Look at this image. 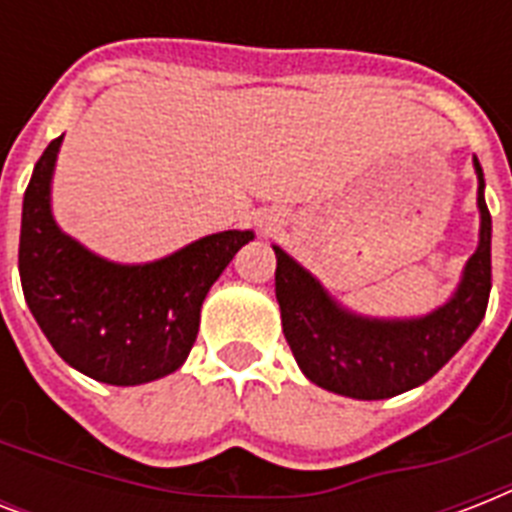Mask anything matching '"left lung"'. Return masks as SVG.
I'll list each match as a JSON object with an SVG mask.
<instances>
[{
	"instance_id": "1",
	"label": "left lung",
	"mask_w": 512,
	"mask_h": 512,
	"mask_svg": "<svg viewBox=\"0 0 512 512\" xmlns=\"http://www.w3.org/2000/svg\"><path fill=\"white\" fill-rule=\"evenodd\" d=\"M476 172L481 241L468 260L457 295L425 319L369 321L350 316L329 300L311 273L273 247L281 327L308 380L364 401L398 396L428 382L476 332L492 292V215L478 162Z\"/></svg>"
}]
</instances>
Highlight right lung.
Returning a JSON list of instances; mask_svg holds the SVG:
<instances>
[{"mask_svg":"<svg viewBox=\"0 0 512 512\" xmlns=\"http://www.w3.org/2000/svg\"><path fill=\"white\" fill-rule=\"evenodd\" d=\"M60 140L44 148L23 196V297L55 353L82 374L108 385L159 380L188 358L209 287L252 233H215L151 265L106 263L52 220Z\"/></svg>","mask_w":512,"mask_h":512,"instance_id":"add662e5","label":"right lung"}]
</instances>
